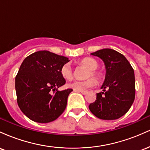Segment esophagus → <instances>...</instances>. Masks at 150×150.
I'll return each instance as SVG.
<instances>
[{"mask_svg":"<svg viewBox=\"0 0 150 150\" xmlns=\"http://www.w3.org/2000/svg\"><path fill=\"white\" fill-rule=\"evenodd\" d=\"M78 92H81L82 94H87V92H88L87 91H78Z\"/></svg>","mask_w":150,"mask_h":150,"instance_id":"esophagus-1","label":"esophagus"}]
</instances>
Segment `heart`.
Returning <instances> with one entry per match:
<instances>
[{"label":"heart","mask_w":150,"mask_h":150,"mask_svg":"<svg viewBox=\"0 0 150 150\" xmlns=\"http://www.w3.org/2000/svg\"><path fill=\"white\" fill-rule=\"evenodd\" d=\"M81 64L88 68L89 72L87 75V77H93L96 80H99L101 78V73L97 70L99 68V63L96 60L92 58H85L80 61ZM61 76L65 80H72L73 77V70L70 63H67L63 64L60 69ZM96 85V81L93 78H89L87 80L79 81L75 80L68 85L69 88H71L75 91H84L86 89L92 87Z\"/></svg>","instance_id":"obj_1"}]
</instances>
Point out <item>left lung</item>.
<instances>
[{"mask_svg":"<svg viewBox=\"0 0 150 150\" xmlns=\"http://www.w3.org/2000/svg\"><path fill=\"white\" fill-rule=\"evenodd\" d=\"M104 62L106 75L97 99L89 104L90 111L102 120H116L131 107L135 96L134 70L123 54L115 50L104 49L91 53ZM107 88V90H106Z\"/></svg>","mask_w":150,"mask_h":150,"instance_id":"obj_1","label":"left lung"}]
</instances>
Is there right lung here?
I'll return each instance as SVG.
<instances>
[{"label":"right lung","mask_w":150,"mask_h":150,"mask_svg":"<svg viewBox=\"0 0 150 150\" xmlns=\"http://www.w3.org/2000/svg\"><path fill=\"white\" fill-rule=\"evenodd\" d=\"M68 58L48 51L27 56L15 77L17 101L20 110L33 121H53L65 111L72 89L58 91L65 84L61 66Z\"/></svg>","instance_id":"1"}]
</instances>
